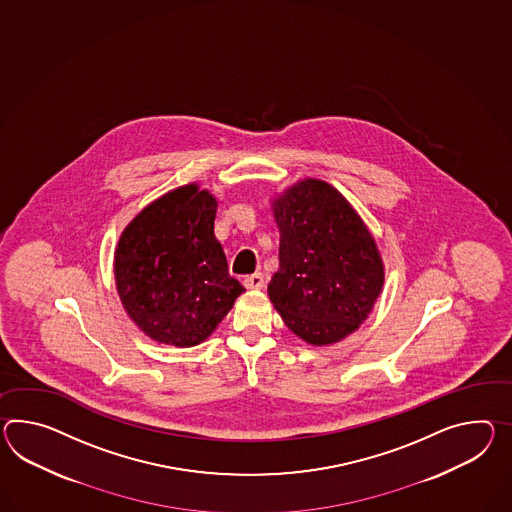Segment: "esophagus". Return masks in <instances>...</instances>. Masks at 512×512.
Segmentation results:
<instances>
[{"instance_id": "esophagus-1", "label": "esophagus", "mask_w": 512, "mask_h": 512, "mask_svg": "<svg viewBox=\"0 0 512 512\" xmlns=\"http://www.w3.org/2000/svg\"><path fill=\"white\" fill-rule=\"evenodd\" d=\"M244 287L250 288V290H259L264 287V275L259 274L246 275L244 277Z\"/></svg>"}]
</instances>
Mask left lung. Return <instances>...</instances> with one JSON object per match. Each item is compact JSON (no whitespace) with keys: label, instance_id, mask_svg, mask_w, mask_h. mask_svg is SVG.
<instances>
[{"label":"left lung","instance_id":"8db88e82","mask_svg":"<svg viewBox=\"0 0 512 512\" xmlns=\"http://www.w3.org/2000/svg\"><path fill=\"white\" fill-rule=\"evenodd\" d=\"M279 270L268 294L290 331L314 346L353 333L383 288L374 238L346 198L307 179L274 203Z\"/></svg>","mask_w":512,"mask_h":512}]
</instances>
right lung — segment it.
<instances>
[{"label":"right lung","instance_id":"obj_1","mask_svg":"<svg viewBox=\"0 0 512 512\" xmlns=\"http://www.w3.org/2000/svg\"><path fill=\"white\" fill-rule=\"evenodd\" d=\"M214 218L216 200L187 185L153 201L120 237L114 255L120 300L157 342L200 344L244 292L229 275Z\"/></svg>","mask_w":512,"mask_h":512}]
</instances>
